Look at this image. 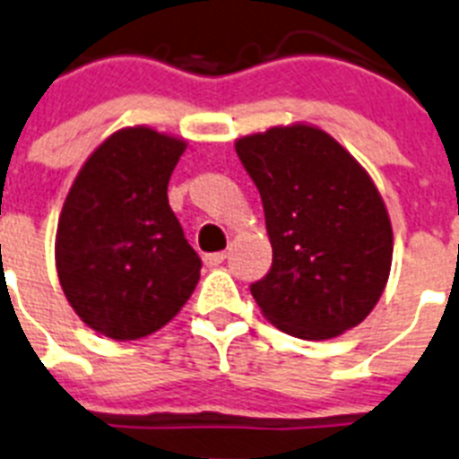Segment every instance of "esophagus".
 Here are the masks:
<instances>
[{"label": "esophagus", "instance_id": "1", "mask_svg": "<svg viewBox=\"0 0 459 459\" xmlns=\"http://www.w3.org/2000/svg\"><path fill=\"white\" fill-rule=\"evenodd\" d=\"M227 253H209V255H204V264L206 267H221L222 262H225Z\"/></svg>", "mask_w": 459, "mask_h": 459}]
</instances>
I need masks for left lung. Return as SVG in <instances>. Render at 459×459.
<instances>
[{
	"label": "left lung",
	"instance_id": "8db88e82",
	"mask_svg": "<svg viewBox=\"0 0 459 459\" xmlns=\"http://www.w3.org/2000/svg\"><path fill=\"white\" fill-rule=\"evenodd\" d=\"M260 190L273 262L250 285L285 334L325 342L362 323L393 264V225L362 164L316 125L295 123L234 143Z\"/></svg>",
	"mask_w": 459,
	"mask_h": 459
}]
</instances>
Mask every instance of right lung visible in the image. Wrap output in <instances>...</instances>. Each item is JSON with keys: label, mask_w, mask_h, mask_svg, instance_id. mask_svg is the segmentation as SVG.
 <instances>
[{"label": "right lung", "mask_w": 459, "mask_h": 459, "mask_svg": "<svg viewBox=\"0 0 459 459\" xmlns=\"http://www.w3.org/2000/svg\"><path fill=\"white\" fill-rule=\"evenodd\" d=\"M186 139L123 127L92 151L62 206L55 267L88 327L134 342L169 323L195 292L202 260L167 197Z\"/></svg>", "instance_id": "right-lung-1"}]
</instances>
